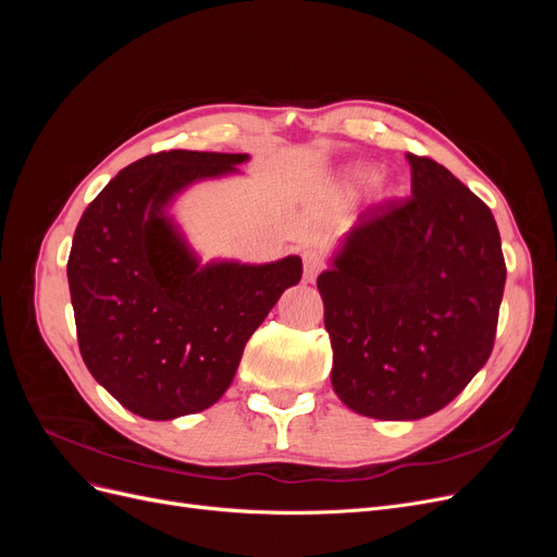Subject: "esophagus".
I'll return each mask as SVG.
<instances>
[{
  "label": "esophagus",
  "instance_id": "esophagus-1",
  "mask_svg": "<svg viewBox=\"0 0 557 557\" xmlns=\"http://www.w3.org/2000/svg\"><path fill=\"white\" fill-rule=\"evenodd\" d=\"M323 256H320L318 250H307L305 252V281L313 283L315 276L320 274V269H323Z\"/></svg>",
  "mask_w": 557,
  "mask_h": 557
}]
</instances>
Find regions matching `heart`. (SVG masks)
Segmentation results:
<instances>
[{
    "label": "heart",
    "instance_id": "b5f03b06",
    "mask_svg": "<svg viewBox=\"0 0 557 557\" xmlns=\"http://www.w3.org/2000/svg\"><path fill=\"white\" fill-rule=\"evenodd\" d=\"M367 178H369V174H367V172H352L350 183H362V181H367Z\"/></svg>",
    "mask_w": 557,
    "mask_h": 557
}]
</instances>
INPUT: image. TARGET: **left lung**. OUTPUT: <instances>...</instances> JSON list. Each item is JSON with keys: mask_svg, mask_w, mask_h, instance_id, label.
Segmentation results:
<instances>
[{"mask_svg": "<svg viewBox=\"0 0 557 557\" xmlns=\"http://www.w3.org/2000/svg\"><path fill=\"white\" fill-rule=\"evenodd\" d=\"M411 197L367 207L318 276L334 393L356 413L444 409L495 346L507 264L495 218L446 166L407 153Z\"/></svg>", "mask_w": 557, "mask_h": 557, "instance_id": "1", "label": "left lung"}]
</instances>
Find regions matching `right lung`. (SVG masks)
<instances>
[{
    "instance_id": "1",
    "label": "right lung",
    "mask_w": 557,
    "mask_h": 557,
    "mask_svg": "<svg viewBox=\"0 0 557 557\" xmlns=\"http://www.w3.org/2000/svg\"><path fill=\"white\" fill-rule=\"evenodd\" d=\"M242 153L162 150L117 172L83 211L66 262L90 374L148 420L209 409L285 288L297 256L199 267L162 207L185 185L234 172Z\"/></svg>"
}]
</instances>
